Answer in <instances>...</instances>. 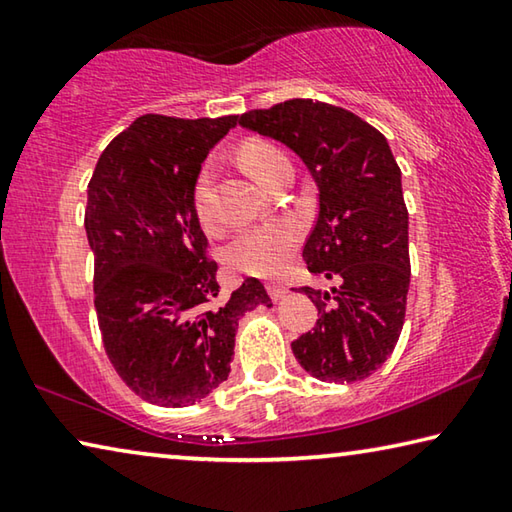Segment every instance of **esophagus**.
Here are the masks:
<instances>
[{"mask_svg":"<svg viewBox=\"0 0 512 512\" xmlns=\"http://www.w3.org/2000/svg\"><path fill=\"white\" fill-rule=\"evenodd\" d=\"M266 289H268V296H271L273 300H280V298H284L289 293V287H287V284H282V282L266 284Z\"/></svg>","mask_w":512,"mask_h":512,"instance_id":"esophagus-1","label":"esophagus"}]
</instances>
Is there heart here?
Instances as JSON below:
<instances>
[{"mask_svg": "<svg viewBox=\"0 0 512 512\" xmlns=\"http://www.w3.org/2000/svg\"><path fill=\"white\" fill-rule=\"evenodd\" d=\"M241 162L264 187H271L275 173L287 164V155L273 144L253 142L241 151ZM194 210L203 228L214 230L221 223L219 198H216V169L205 162L194 180ZM298 241L296 225L289 221H271L239 232L228 246V262L248 275L268 277L280 273Z\"/></svg>", "mask_w": 512, "mask_h": 512, "instance_id": "heart-1", "label": "heart"}]
</instances>
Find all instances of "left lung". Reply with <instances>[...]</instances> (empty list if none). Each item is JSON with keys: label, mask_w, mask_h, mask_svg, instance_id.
<instances>
[{"label": "left lung", "mask_w": 512, "mask_h": 512, "mask_svg": "<svg viewBox=\"0 0 512 512\" xmlns=\"http://www.w3.org/2000/svg\"><path fill=\"white\" fill-rule=\"evenodd\" d=\"M239 126L287 146L311 173L318 216L302 250L314 275V332L291 350L311 377L352 384L372 375L400 339L411 282L409 212L388 140L350 110L291 99L241 115Z\"/></svg>", "instance_id": "1"}]
</instances>
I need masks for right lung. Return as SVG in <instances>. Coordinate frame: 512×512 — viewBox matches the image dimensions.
<instances>
[{
  "instance_id": "1",
  "label": "right lung",
  "mask_w": 512,
  "mask_h": 512,
  "mask_svg": "<svg viewBox=\"0 0 512 512\" xmlns=\"http://www.w3.org/2000/svg\"><path fill=\"white\" fill-rule=\"evenodd\" d=\"M237 117H137L101 153L85 232L94 307L108 359L142 400L180 409L230 375L239 320L273 307L246 277L221 300L216 262L194 210V180Z\"/></svg>"
}]
</instances>
